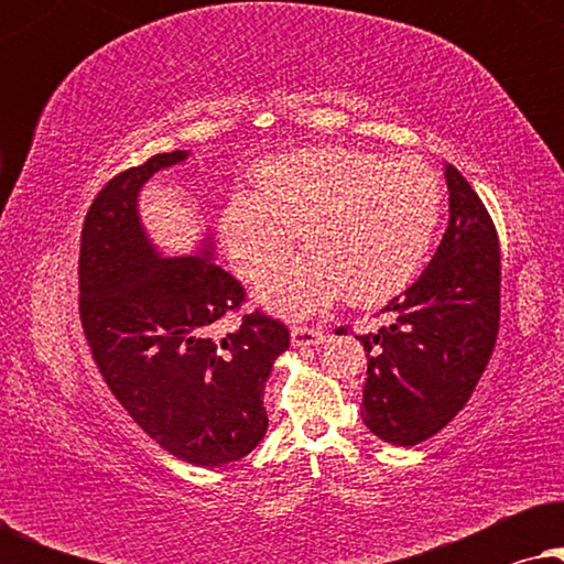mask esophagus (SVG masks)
<instances>
[{"mask_svg": "<svg viewBox=\"0 0 564 564\" xmlns=\"http://www.w3.org/2000/svg\"><path fill=\"white\" fill-rule=\"evenodd\" d=\"M292 346L295 349H307V346H318L323 344V330L321 328H307V326H300V328H292Z\"/></svg>", "mask_w": 564, "mask_h": 564, "instance_id": "1", "label": "esophagus"}]
</instances>
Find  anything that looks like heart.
Masks as SVG:
<instances>
[{"instance_id": "heart-1", "label": "heart", "mask_w": 564, "mask_h": 564, "mask_svg": "<svg viewBox=\"0 0 564 564\" xmlns=\"http://www.w3.org/2000/svg\"><path fill=\"white\" fill-rule=\"evenodd\" d=\"M257 195L236 192L220 236L243 280L267 276L295 246L307 251L261 284L257 300L307 318L338 297L375 305L419 276L442 218V184L419 156L318 145L253 169Z\"/></svg>"}]
</instances>
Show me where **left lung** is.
<instances>
[{"instance_id": "1", "label": "left lung", "mask_w": 564, "mask_h": 564, "mask_svg": "<svg viewBox=\"0 0 564 564\" xmlns=\"http://www.w3.org/2000/svg\"><path fill=\"white\" fill-rule=\"evenodd\" d=\"M449 226L419 280L357 336L367 351L361 419L395 446L426 442L457 415L488 365L500 321V249L482 199L452 164Z\"/></svg>"}]
</instances>
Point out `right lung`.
I'll return each mask as SVG.
<instances>
[{
	"mask_svg": "<svg viewBox=\"0 0 564 564\" xmlns=\"http://www.w3.org/2000/svg\"><path fill=\"white\" fill-rule=\"evenodd\" d=\"M187 156L159 153L95 197L82 228L79 313L107 388L138 426L189 465L220 467L264 438V384L290 330L257 311L220 336L218 321L243 303V288L215 264L213 236L182 257L151 241L138 197Z\"/></svg>",
	"mask_w": 564,
	"mask_h": 564,
	"instance_id": "right-lung-1",
	"label": "right lung"
}]
</instances>
